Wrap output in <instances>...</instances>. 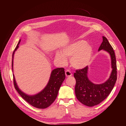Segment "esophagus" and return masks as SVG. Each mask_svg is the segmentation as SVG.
Masks as SVG:
<instances>
[{
  "instance_id": "obj_1",
  "label": "esophagus",
  "mask_w": 126,
  "mask_h": 126,
  "mask_svg": "<svg viewBox=\"0 0 126 126\" xmlns=\"http://www.w3.org/2000/svg\"><path fill=\"white\" fill-rule=\"evenodd\" d=\"M65 74H66V76L67 77H70V76H72L71 72L70 71H69V70H66L65 71Z\"/></svg>"
}]
</instances>
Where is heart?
<instances>
[{
	"instance_id": "b5f03b06",
	"label": "heart",
	"mask_w": 126,
	"mask_h": 126,
	"mask_svg": "<svg viewBox=\"0 0 126 126\" xmlns=\"http://www.w3.org/2000/svg\"><path fill=\"white\" fill-rule=\"evenodd\" d=\"M93 53V48L85 40L73 42L64 47L61 52H57L55 58L62 65L67 63L66 58H69L70 65L75 69H82L90 63Z\"/></svg>"
}]
</instances>
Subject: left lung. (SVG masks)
<instances>
[{
    "label": "left lung",
    "mask_w": 126,
    "mask_h": 126,
    "mask_svg": "<svg viewBox=\"0 0 126 126\" xmlns=\"http://www.w3.org/2000/svg\"><path fill=\"white\" fill-rule=\"evenodd\" d=\"M102 40L98 50L103 49L108 52L111 56L112 70L109 79L102 84H94L87 77V66L76 70L74 74L76 81L75 88L76 97L82 104L88 107L96 106L104 100L111 93L117 80V63L115 51L105 37H102Z\"/></svg>",
    "instance_id": "left-lung-1"
}]
</instances>
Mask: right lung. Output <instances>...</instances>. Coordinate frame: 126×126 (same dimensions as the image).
<instances>
[{"mask_svg": "<svg viewBox=\"0 0 126 126\" xmlns=\"http://www.w3.org/2000/svg\"><path fill=\"white\" fill-rule=\"evenodd\" d=\"M20 41L21 40L19 41L17 46L13 52V58L14 52L17 50ZM12 67L13 69V59L12 60ZM64 79H65V72H64V68H56L52 71L48 84L43 91L34 96H28L22 93L18 88L13 75L14 87L18 94L30 105L39 109L46 108L54 102L58 94L59 88Z\"/></svg>", "mask_w": 126, "mask_h": 126, "instance_id": "add662e5", "label": "right lung"}]
</instances>
